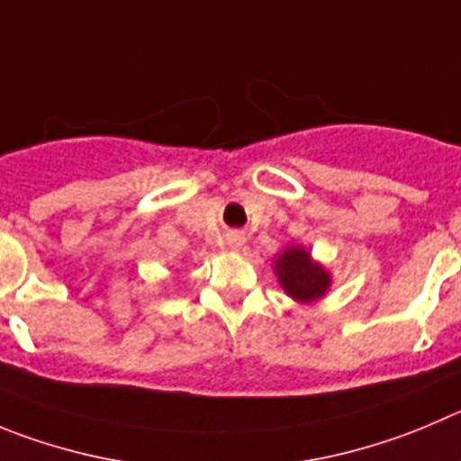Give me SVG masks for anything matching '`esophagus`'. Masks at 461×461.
<instances>
[{
	"instance_id": "esophagus-1",
	"label": "esophagus",
	"mask_w": 461,
	"mask_h": 461,
	"mask_svg": "<svg viewBox=\"0 0 461 461\" xmlns=\"http://www.w3.org/2000/svg\"><path fill=\"white\" fill-rule=\"evenodd\" d=\"M243 236L240 234H234V236H230V248H240V245H243Z\"/></svg>"
}]
</instances>
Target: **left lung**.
I'll list each match as a JSON object with an SVG mask.
<instances>
[{"label": "left lung", "instance_id": "8db88e82", "mask_svg": "<svg viewBox=\"0 0 461 461\" xmlns=\"http://www.w3.org/2000/svg\"><path fill=\"white\" fill-rule=\"evenodd\" d=\"M275 277L284 294L300 304H312L328 295L332 273L312 257L304 245H286L273 259Z\"/></svg>", "mask_w": 461, "mask_h": 461}]
</instances>
